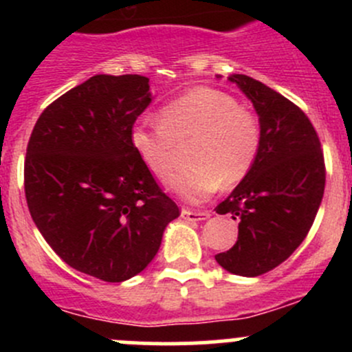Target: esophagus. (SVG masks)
<instances>
[{"mask_svg":"<svg viewBox=\"0 0 352 352\" xmlns=\"http://www.w3.org/2000/svg\"><path fill=\"white\" fill-rule=\"evenodd\" d=\"M209 212L206 211H190V209H184L182 218L187 219V221H206L209 219Z\"/></svg>","mask_w":352,"mask_h":352,"instance_id":"34e87169","label":"esophagus"}]
</instances>
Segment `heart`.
<instances>
[{
	"instance_id": "1",
	"label": "heart",
	"mask_w": 352,
	"mask_h": 352,
	"mask_svg": "<svg viewBox=\"0 0 352 352\" xmlns=\"http://www.w3.org/2000/svg\"><path fill=\"white\" fill-rule=\"evenodd\" d=\"M158 124H136L131 129V146L151 175L166 180L175 168L177 146L192 144V168L170 182V189L187 201L209 197L219 184L230 187L242 182L261 150L258 117L218 88H194L163 105Z\"/></svg>"
}]
</instances>
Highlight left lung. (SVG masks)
Masks as SVG:
<instances>
[{"label":"left lung","mask_w":352,"mask_h":352,"mask_svg":"<svg viewBox=\"0 0 352 352\" xmlns=\"http://www.w3.org/2000/svg\"><path fill=\"white\" fill-rule=\"evenodd\" d=\"M228 80L254 104L262 143L250 173L216 206L239 221V240L214 258L232 274L255 278L285 262L308 235L324 197L325 163L303 110L254 78Z\"/></svg>","instance_id":"8db88e82"}]
</instances>
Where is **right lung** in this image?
Wrapping results in <instances>:
<instances>
[{
	"instance_id": "obj_1",
	"label": "right lung",
	"mask_w": 352,
	"mask_h": 352,
	"mask_svg": "<svg viewBox=\"0 0 352 352\" xmlns=\"http://www.w3.org/2000/svg\"><path fill=\"white\" fill-rule=\"evenodd\" d=\"M150 78L97 74L52 102L25 156V197L52 250L107 283L140 274L180 211L141 165L131 129L151 104Z\"/></svg>"
}]
</instances>
